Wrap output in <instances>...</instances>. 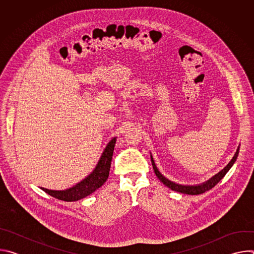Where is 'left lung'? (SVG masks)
Returning <instances> with one entry per match:
<instances>
[{"label":"left lung","instance_id":"left-lung-1","mask_svg":"<svg viewBox=\"0 0 254 254\" xmlns=\"http://www.w3.org/2000/svg\"><path fill=\"white\" fill-rule=\"evenodd\" d=\"M238 153H239V146L237 148L236 153L234 154L232 160L228 163V165L221 170L219 173H217L215 176H213L212 178H210L209 180H207L206 182L202 183V184H198V185H181V184H177L175 182H172L171 180L167 179L165 176H163L161 174V172L158 170L155 161L153 159V156L151 154V160H152V164H153V168L155 171L156 176L159 178V180L161 182L167 186L168 188H170L173 191L179 192V193H183V194H188V195H199L202 193H205L206 191H209L210 189H212L215 185H217V183L219 182V181L226 175V173L230 170V168L233 166V164L235 163L237 157H238Z\"/></svg>","mask_w":254,"mask_h":254}]
</instances>
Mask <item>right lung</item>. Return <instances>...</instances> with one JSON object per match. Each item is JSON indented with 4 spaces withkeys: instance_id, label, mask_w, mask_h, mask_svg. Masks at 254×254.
Returning <instances> with one entry per match:
<instances>
[{
    "instance_id": "add662e5",
    "label": "right lung",
    "mask_w": 254,
    "mask_h": 254,
    "mask_svg": "<svg viewBox=\"0 0 254 254\" xmlns=\"http://www.w3.org/2000/svg\"><path fill=\"white\" fill-rule=\"evenodd\" d=\"M116 141L117 137H113L111 139V141L108 142L107 146L105 147L94 170L75 186L65 190H49L42 187L40 189H42L50 196L66 202L78 201L92 194L105 183L108 175H110Z\"/></svg>"
}]
</instances>
